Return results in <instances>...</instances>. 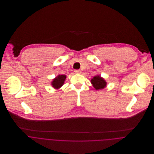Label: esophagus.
<instances>
[{"instance_id": "34e87169", "label": "esophagus", "mask_w": 154, "mask_h": 154, "mask_svg": "<svg viewBox=\"0 0 154 154\" xmlns=\"http://www.w3.org/2000/svg\"><path fill=\"white\" fill-rule=\"evenodd\" d=\"M75 73L77 74H80L81 73V70H75Z\"/></svg>"}]
</instances>
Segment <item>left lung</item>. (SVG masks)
Segmentation results:
<instances>
[{"instance_id": "obj_1", "label": "left lung", "mask_w": 154, "mask_h": 154, "mask_svg": "<svg viewBox=\"0 0 154 154\" xmlns=\"http://www.w3.org/2000/svg\"><path fill=\"white\" fill-rule=\"evenodd\" d=\"M91 82L92 84V86L97 90L103 89L107 85V82L100 75L95 76L93 78L91 79Z\"/></svg>"}]
</instances>
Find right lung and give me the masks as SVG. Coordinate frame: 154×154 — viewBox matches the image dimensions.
<instances>
[{"mask_svg": "<svg viewBox=\"0 0 154 154\" xmlns=\"http://www.w3.org/2000/svg\"><path fill=\"white\" fill-rule=\"evenodd\" d=\"M66 76L65 75H59L56 77L51 82L53 87L55 89H59L64 84L66 79Z\"/></svg>", "mask_w": 154, "mask_h": 154, "instance_id": "1", "label": "right lung"}]
</instances>
